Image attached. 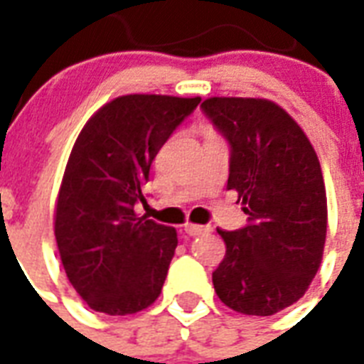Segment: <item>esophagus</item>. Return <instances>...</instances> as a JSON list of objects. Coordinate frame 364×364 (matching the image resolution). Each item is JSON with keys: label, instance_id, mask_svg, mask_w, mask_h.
<instances>
[{"label": "esophagus", "instance_id": "esophagus-1", "mask_svg": "<svg viewBox=\"0 0 364 364\" xmlns=\"http://www.w3.org/2000/svg\"><path fill=\"white\" fill-rule=\"evenodd\" d=\"M185 232L188 236H198V234L211 232V227H202V225H193V223H185Z\"/></svg>", "mask_w": 364, "mask_h": 364}]
</instances>
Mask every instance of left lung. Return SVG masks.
Returning a JSON list of instances; mask_svg holds the SVG:
<instances>
[{
	"label": "left lung",
	"mask_w": 364,
	"mask_h": 364,
	"mask_svg": "<svg viewBox=\"0 0 364 364\" xmlns=\"http://www.w3.org/2000/svg\"><path fill=\"white\" fill-rule=\"evenodd\" d=\"M200 109L230 147L228 188L247 225L217 230L227 255L217 296L245 316H274L306 293L321 264L327 196L317 154L300 126L268 100L210 98Z\"/></svg>",
	"instance_id": "1"
}]
</instances>
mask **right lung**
Returning a JSON list of instances; mask_svg holds the SVG:
<instances>
[{
    "mask_svg": "<svg viewBox=\"0 0 364 364\" xmlns=\"http://www.w3.org/2000/svg\"><path fill=\"white\" fill-rule=\"evenodd\" d=\"M200 98L130 94L85 124L65 166L54 234L60 259L92 310L126 316L159 299L177 247L176 228L136 215L149 170Z\"/></svg>",
    "mask_w": 364,
    "mask_h": 364,
    "instance_id": "obj_1",
    "label": "right lung"
}]
</instances>
